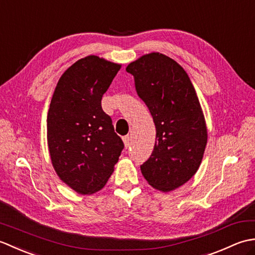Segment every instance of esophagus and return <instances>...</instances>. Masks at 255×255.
Listing matches in <instances>:
<instances>
[{
  "mask_svg": "<svg viewBox=\"0 0 255 255\" xmlns=\"http://www.w3.org/2000/svg\"><path fill=\"white\" fill-rule=\"evenodd\" d=\"M123 140H124V143H125V147L126 148H129L130 147V144H131V138H130V136H125L124 138H123Z\"/></svg>",
  "mask_w": 255,
  "mask_h": 255,
  "instance_id": "34e87169",
  "label": "esophagus"
}]
</instances>
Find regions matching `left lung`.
<instances>
[{
  "label": "left lung",
  "instance_id": "obj_1",
  "mask_svg": "<svg viewBox=\"0 0 255 255\" xmlns=\"http://www.w3.org/2000/svg\"><path fill=\"white\" fill-rule=\"evenodd\" d=\"M126 71L133 75L156 129L152 153L140 169L151 186L170 192L197 172L207 143L197 94L185 70L159 52L140 57Z\"/></svg>",
  "mask_w": 255,
  "mask_h": 255
}]
</instances>
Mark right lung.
I'll use <instances>...</instances> for the list:
<instances>
[{"instance_id": "add662e5", "label": "right lung", "mask_w": 255, "mask_h": 255, "mask_svg": "<svg viewBox=\"0 0 255 255\" xmlns=\"http://www.w3.org/2000/svg\"><path fill=\"white\" fill-rule=\"evenodd\" d=\"M119 69L121 64L88 56L61 75L53 92L48 148L58 176L79 194L104 187L124 149L101 103Z\"/></svg>"}]
</instances>
